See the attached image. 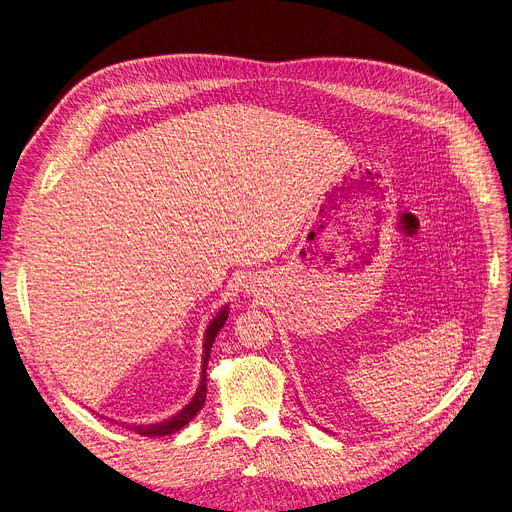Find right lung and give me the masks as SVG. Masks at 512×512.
<instances>
[{"label": "right lung", "instance_id": "obj_1", "mask_svg": "<svg viewBox=\"0 0 512 512\" xmlns=\"http://www.w3.org/2000/svg\"><path fill=\"white\" fill-rule=\"evenodd\" d=\"M226 316H228V310L224 306L216 314V318L208 324L206 339H204V357H202V380H200V388H198L196 396L190 400V404H185L175 416L167 418V421H163V423H157V425H134L132 431H136L138 435H143V437L171 435V433H175V431H179V429H183L185 425H188L192 418L202 410V406L206 402V367H208V359H210V349H212V343H214L218 331L224 327Z\"/></svg>", "mask_w": 512, "mask_h": 512}]
</instances>
